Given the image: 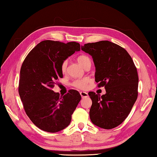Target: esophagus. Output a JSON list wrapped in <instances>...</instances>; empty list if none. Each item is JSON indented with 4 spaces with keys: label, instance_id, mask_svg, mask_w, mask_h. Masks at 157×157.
<instances>
[{
    "label": "esophagus",
    "instance_id": "obj_1",
    "mask_svg": "<svg viewBox=\"0 0 157 157\" xmlns=\"http://www.w3.org/2000/svg\"><path fill=\"white\" fill-rule=\"evenodd\" d=\"M80 95L82 96V98H86V97H88V93L86 92H80Z\"/></svg>",
    "mask_w": 157,
    "mask_h": 157
}]
</instances>
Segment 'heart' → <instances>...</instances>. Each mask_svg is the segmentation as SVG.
I'll list each match as a JSON object with an SVG mask.
<instances>
[{"instance_id":"b5f03b06","label":"heart","mask_w":157,"mask_h":157,"mask_svg":"<svg viewBox=\"0 0 157 157\" xmlns=\"http://www.w3.org/2000/svg\"><path fill=\"white\" fill-rule=\"evenodd\" d=\"M77 61L79 63V65H81L83 67L85 68L86 66L89 65H91V60L90 59L89 56L85 55H82L79 56L77 58ZM67 60L63 61L61 66V70L62 73H65L67 70ZM91 82V79H90L88 77H84V78L81 79H77L74 80L72 83V85L75 87L76 88L80 89V90H86L88 88L90 83Z\"/></svg>"}]
</instances>
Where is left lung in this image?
<instances>
[{"label": "left lung", "instance_id": "1", "mask_svg": "<svg viewBox=\"0 0 157 157\" xmlns=\"http://www.w3.org/2000/svg\"><path fill=\"white\" fill-rule=\"evenodd\" d=\"M82 50L92 56L95 81L106 90L102 96L88 93L92 101L91 121L103 129L115 128L127 118L137 100V69L126 50L110 41L88 43Z\"/></svg>", "mask_w": 157, "mask_h": 157}]
</instances>
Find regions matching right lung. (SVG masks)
<instances>
[{
  "instance_id": "obj_1",
  "label": "right lung",
  "mask_w": 157,
  "mask_h": 157,
  "mask_svg": "<svg viewBox=\"0 0 157 157\" xmlns=\"http://www.w3.org/2000/svg\"><path fill=\"white\" fill-rule=\"evenodd\" d=\"M80 51L75 42L44 40L26 56L20 70L19 94L26 114L43 131L55 133L65 129L82 98L78 91L70 90L60 96L52 90L63 78L62 63Z\"/></svg>"
}]
</instances>
